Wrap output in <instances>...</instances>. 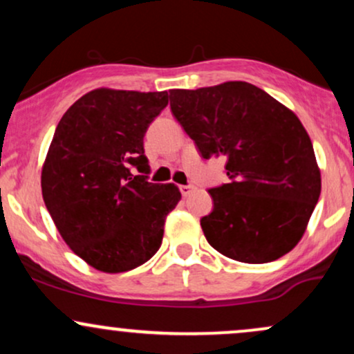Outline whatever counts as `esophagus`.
Listing matches in <instances>:
<instances>
[{
    "label": "esophagus",
    "instance_id": "obj_1",
    "mask_svg": "<svg viewBox=\"0 0 354 354\" xmlns=\"http://www.w3.org/2000/svg\"><path fill=\"white\" fill-rule=\"evenodd\" d=\"M194 189H196V188H194L193 185H181V186H180V191H181L183 196H189V194L193 193Z\"/></svg>",
    "mask_w": 354,
    "mask_h": 354
}]
</instances>
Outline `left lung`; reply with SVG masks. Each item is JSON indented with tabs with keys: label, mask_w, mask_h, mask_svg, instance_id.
<instances>
[{
	"label": "left lung",
	"mask_w": 354,
	"mask_h": 354,
	"mask_svg": "<svg viewBox=\"0 0 354 354\" xmlns=\"http://www.w3.org/2000/svg\"><path fill=\"white\" fill-rule=\"evenodd\" d=\"M169 106L205 160L226 158L231 181L208 191L214 206L201 218L209 245L251 265L290 253L321 193L315 149L298 116L245 81L169 89Z\"/></svg>",
	"instance_id": "obj_1"
}]
</instances>
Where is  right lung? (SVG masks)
I'll return each mask as SVG.
<instances>
[{
  "label": "right lung",
  "mask_w": 354,
  "mask_h": 354,
  "mask_svg": "<svg viewBox=\"0 0 354 354\" xmlns=\"http://www.w3.org/2000/svg\"><path fill=\"white\" fill-rule=\"evenodd\" d=\"M166 104L168 91L98 88L56 126L41 171L43 200L64 243L95 270H135L160 250L181 193L173 183L148 181L143 138Z\"/></svg>",
  "instance_id": "1"
}]
</instances>
